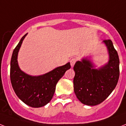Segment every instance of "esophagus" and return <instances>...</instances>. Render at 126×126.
I'll list each match as a JSON object with an SVG mask.
<instances>
[{"mask_svg": "<svg viewBox=\"0 0 126 126\" xmlns=\"http://www.w3.org/2000/svg\"><path fill=\"white\" fill-rule=\"evenodd\" d=\"M76 61H77V59L75 58H72V59L70 60V65H71V66H72V67H73L74 65V64H75L76 62Z\"/></svg>", "mask_w": 126, "mask_h": 126, "instance_id": "esophagus-1", "label": "esophagus"}]
</instances>
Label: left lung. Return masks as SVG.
I'll use <instances>...</instances> for the list:
<instances>
[{"mask_svg":"<svg viewBox=\"0 0 126 126\" xmlns=\"http://www.w3.org/2000/svg\"><path fill=\"white\" fill-rule=\"evenodd\" d=\"M109 51V61L99 69L83 59L74 66V90L78 99L87 106H96L109 96L116 87L120 76L119 58L110 39L104 40Z\"/></svg>","mask_w":126,"mask_h":126,"instance_id":"1","label":"left lung"}]
</instances>
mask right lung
I'll use <instances>...</instances> for the list:
<instances>
[{
    "mask_svg": "<svg viewBox=\"0 0 126 126\" xmlns=\"http://www.w3.org/2000/svg\"><path fill=\"white\" fill-rule=\"evenodd\" d=\"M26 35L22 37L13 50L10 63V79L13 90L19 99L30 107H41L52 100L57 83L71 66L68 63L39 76H31L22 72L17 63V55Z\"/></svg>",
    "mask_w": 126,
    "mask_h": 126,
    "instance_id": "1",
    "label": "right lung"
}]
</instances>
